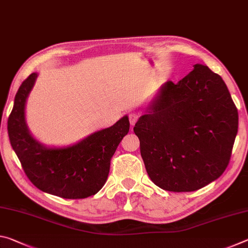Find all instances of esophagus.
<instances>
[{"mask_svg":"<svg viewBox=\"0 0 248 248\" xmlns=\"http://www.w3.org/2000/svg\"><path fill=\"white\" fill-rule=\"evenodd\" d=\"M139 114H137V112H131V114L129 115V121H130V124L133 125L137 124V121H138V119H139Z\"/></svg>","mask_w":248,"mask_h":248,"instance_id":"1","label":"esophagus"}]
</instances>
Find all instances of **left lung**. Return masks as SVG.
<instances>
[{"instance_id":"left-lung-1","label":"left lung","mask_w":248,"mask_h":248,"mask_svg":"<svg viewBox=\"0 0 248 248\" xmlns=\"http://www.w3.org/2000/svg\"><path fill=\"white\" fill-rule=\"evenodd\" d=\"M166 82L133 128L152 182L164 190L195 191L228 167L238 112L225 83L207 65Z\"/></svg>"}]
</instances>
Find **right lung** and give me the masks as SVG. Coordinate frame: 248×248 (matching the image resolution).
Segmentation results:
<instances>
[{
  "instance_id": "add662e5",
  "label": "right lung",
  "mask_w": 248,
  "mask_h": 248,
  "mask_svg": "<svg viewBox=\"0 0 248 248\" xmlns=\"http://www.w3.org/2000/svg\"><path fill=\"white\" fill-rule=\"evenodd\" d=\"M36 78L37 73H31L19 86L7 120L11 145L25 174L38 189L64 199H83L97 194L107 180L112 155L129 132L128 117L78 144L46 148L33 139L25 123V103Z\"/></svg>"
}]
</instances>
